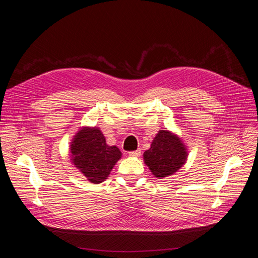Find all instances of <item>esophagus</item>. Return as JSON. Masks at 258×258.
I'll return each mask as SVG.
<instances>
[{
	"mask_svg": "<svg viewBox=\"0 0 258 258\" xmlns=\"http://www.w3.org/2000/svg\"><path fill=\"white\" fill-rule=\"evenodd\" d=\"M140 155H141V151H140V150L134 151V152H129L130 157H139Z\"/></svg>",
	"mask_w": 258,
	"mask_h": 258,
	"instance_id": "obj_1",
	"label": "esophagus"
}]
</instances>
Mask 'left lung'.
I'll list each match as a JSON object with an SVG mask.
<instances>
[{
  "label": "left lung",
  "instance_id": "left-lung-1",
  "mask_svg": "<svg viewBox=\"0 0 258 258\" xmlns=\"http://www.w3.org/2000/svg\"><path fill=\"white\" fill-rule=\"evenodd\" d=\"M187 147L174 132L159 130L151 147L143 154L144 163L157 178L173 175L187 161Z\"/></svg>",
  "mask_w": 258,
  "mask_h": 258
}]
</instances>
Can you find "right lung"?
<instances>
[{
	"label": "right lung",
	"mask_w": 258,
	"mask_h": 258,
	"mask_svg": "<svg viewBox=\"0 0 258 258\" xmlns=\"http://www.w3.org/2000/svg\"><path fill=\"white\" fill-rule=\"evenodd\" d=\"M121 155L118 147L106 144L102 131L96 126L81 127L70 142L72 165L92 184L104 182Z\"/></svg>",
	"instance_id": "right-lung-1"
}]
</instances>
